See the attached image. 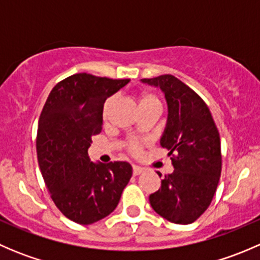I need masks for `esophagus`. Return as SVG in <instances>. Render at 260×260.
Wrapping results in <instances>:
<instances>
[{
	"mask_svg": "<svg viewBox=\"0 0 260 260\" xmlns=\"http://www.w3.org/2000/svg\"><path fill=\"white\" fill-rule=\"evenodd\" d=\"M143 172V169H141V167L138 166H133V175L135 176H138V175H141Z\"/></svg>",
	"mask_w": 260,
	"mask_h": 260,
	"instance_id": "obj_1",
	"label": "esophagus"
}]
</instances>
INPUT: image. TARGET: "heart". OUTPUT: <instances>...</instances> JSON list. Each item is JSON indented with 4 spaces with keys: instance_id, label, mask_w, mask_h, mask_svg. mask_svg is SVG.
I'll return each mask as SVG.
<instances>
[{
    "instance_id": "heart-1",
    "label": "heart",
    "mask_w": 260,
    "mask_h": 260,
    "mask_svg": "<svg viewBox=\"0 0 260 260\" xmlns=\"http://www.w3.org/2000/svg\"><path fill=\"white\" fill-rule=\"evenodd\" d=\"M138 107H140V111H143V109H157L159 111L161 109V102H159V98L156 95V94L151 93V91H141L137 96ZM114 98L111 96V98L107 99V102L104 103L103 107V117L108 118L109 112H111L112 107H113ZM128 151L133 154L140 153L141 149H142V143L140 141H129L127 145Z\"/></svg>"
}]
</instances>
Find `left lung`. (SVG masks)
Segmentation results:
<instances>
[{"instance_id":"obj_1","label":"left lung","mask_w":260,"mask_h":260,"mask_svg":"<svg viewBox=\"0 0 260 260\" xmlns=\"http://www.w3.org/2000/svg\"><path fill=\"white\" fill-rule=\"evenodd\" d=\"M142 81L159 86L166 96L169 118L161 146L170 151L175 169L149 195V204L169 221L191 224L209 208L219 183V131L203 98L176 77L165 74Z\"/></svg>"}]
</instances>
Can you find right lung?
<instances>
[{
  "label": "right lung",
  "mask_w": 260,
  "mask_h": 260,
  "mask_svg": "<svg viewBox=\"0 0 260 260\" xmlns=\"http://www.w3.org/2000/svg\"><path fill=\"white\" fill-rule=\"evenodd\" d=\"M129 79L79 73L50 91L39 119L36 151L52 201L72 221L89 225L108 216L132 177L128 162L94 164L91 137L102 132L103 106Z\"/></svg>",
  "instance_id": "1"
}]
</instances>
